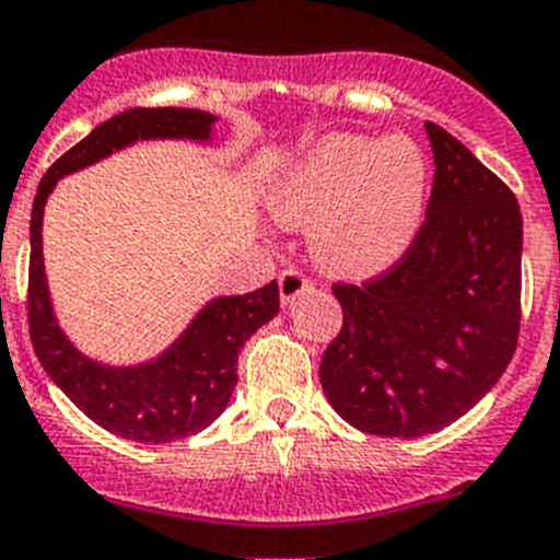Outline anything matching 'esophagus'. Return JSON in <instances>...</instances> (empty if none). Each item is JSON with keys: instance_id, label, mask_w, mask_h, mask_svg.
Segmentation results:
<instances>
[{"instance_id": "obj_1", "label": "esophagus", "mask_w": 560, "mask_h": 560, "mask_svg": "<svg viewBox=\"0 0 560 560\" xmlns=\"http://www.w3.org/2000/svg\"><path fill=\"white\" fill-rule=\"evenodd\" d=\"M310 290H313L310 279H304V276H301L299 270H293V267H290V270H284V273L279 276V299H281V304H284V307H287V304H293L299 295L310 293Z\"/></svg>"}]
</instances>
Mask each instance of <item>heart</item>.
<instances>
[{
	"instance_id": "obj_1",
	"label": "heart",
	"mask_w": 560,
	"mask_h": 560,
	"mask_svg": "<svg viewBox=\"0 0 560 560\" xmlns=\"http://www.w3.org/2000/svg\"><path fill=\"white\" fill-rule=\"evenodd\" d=\"M428 160L406 135H329L279 177L270 208L310 231L315 265L338 279H372L415 245L425 220Z\"/></svg>"
}]
</instances>
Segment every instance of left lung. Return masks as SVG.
<instances>
[{
    "label": "left lung",
    "mask_w": 560,
    "mask_h": 560,
    "mask_svg": "<svg viewBox=\"0 0 560 560\" xmlns=\"http://www.w3.org/2000/svg\"><path fill=\"white\" fill-rule=\"evenodd\" d=\"M434 188L415 245L386 276L335 284L343 327L320 386L349 425L425 436L468 415L508 369L522 318V211L445 129L425 124Z\"/></svg>",
    "instance_id": "obj_1"
}]
</instances>
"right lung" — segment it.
Masks as SVG:
<instances>
[{"instance_id": "1", "label": "right lung", "mask_w": 560, "mask_h": 560, "mask_svg": "<svg viewBox=\"0 0 560 560\" xmlns=\"http://www.w3.org/2000/svg\"><path fill=\"white\" fill-rule=\"evenodd\" d=\"M217 115L202 109H126L50 165L38 183L31 213V290L27 318L38 361L92 422L145 445L174 442L211 425L236 388V361L261 324L279 313V284L270 281L247 295H217L191 318L172 347L132 366L92 361L67 338L52 310L42 253V220L56 183L72 172L120 152L138 140L211 143Z\"/></svg>"}]
</instances>
